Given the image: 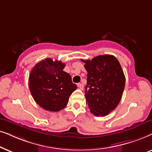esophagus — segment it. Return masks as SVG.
I'll list each match as a JSON object with an SVG mask.
<instances>
[{
    "label": "esophagus",
    "instance_id": "34e87169",
    "mask_svg": "<svg viewBox=\"0 0 152 152\" xmlns=\"http://www.w3.org/2000/svg\"><path fill=\"white\" fill-rule=\"evenodd\" d=\"M77 86H78V88H79L80 90H83V89H84V86H83V85L82 83H78Z\"/></svg>",
    "mask_w": 152,
    "mask_h": 152
}]
</instances>
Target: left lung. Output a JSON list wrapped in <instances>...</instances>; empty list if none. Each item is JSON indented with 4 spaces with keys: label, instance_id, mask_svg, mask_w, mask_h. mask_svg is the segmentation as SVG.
<instances>
[{
    "label": "left lung",
    "instance_id": "8db88e82",
    "mask_svg": "<svg viewBox=\"0 0 152 152\" xmlns=\"http://www.w3.org/2000/svg\"><path fill=\"white\" fill-rule=\"evenodd\" d=\"M81 61L88 72L85 96L90 112L95 116H106L115 110L122 99L125 86L122 66L111 55Z\"/></svg>",
    "mask_w": 152,
    "mask_h": 152
}]
</instances>
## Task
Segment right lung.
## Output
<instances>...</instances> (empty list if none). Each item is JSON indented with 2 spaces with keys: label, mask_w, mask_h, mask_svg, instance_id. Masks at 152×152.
<instances>
[{
  "label": "right lung",
  "mask_w": 152,
  "mask_h": 152,
  "mask_svg": "<svg viewBox=\"0 0 152 152\" xmlns=\"http://www.w3.org/2000/svg\"><path fill=\"white\" fill-rule=\"evenodd\" d=\"M64 66L61 61L46 58L30 72V91L35 102L44 110L57 112L64 108L77 88L70 75L63 71Z\"/></svg>",
  "instance_id": "1"
}]
</instances>
